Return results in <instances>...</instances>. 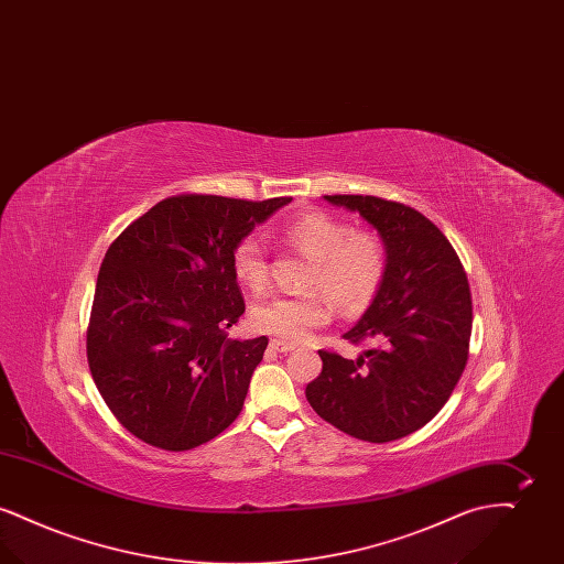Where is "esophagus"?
Instances as JSON below:
<instances>
[{
    "label": "esophagus",
    "mask_w": 564,
    "mask_h": 564,
    "mask_svg": "<svg viewBox=\"0 0 564 564\" xmlns=\"http://www.w3.org/2000/svg\"><path fill=\"white\" fill-rule=\"evenodd\" d=\"M270 349L276 350V352H290V350H294V345H290V343H283V340H270Z\"/></svg>",
    "instance_id": "1"
}]
</instances>
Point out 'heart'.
I'll return each instance as SVG.
<instances>
[{"instance_id":"b5f03b06","label":"heart","mask_w":564,"mask_h":564,"mask_svg":"<svg viewBox=\"0 0 564 564\" xmlns=\"http://www.w3.org/2000/svg\"><path fill=\"white\" fill-rule=\"evenodd\" d=\"M279 239L311 258L306 288L332 294L343 311H364L378 294L387 251L375 232L352 230L347 221L313 209L288 219ZM232 272L242 288L262 292L269 283L267 247L253 237L242 239L232 251ZM322 292L269 297L251 308V323L279 340L302 343L332 319L334 306Z\"/></svg>"}]
</instances>
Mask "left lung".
Wrapping results in <instances>:
<instances>
[{
	"instance_id": "obj_1",
	"label": "left lung",
	"mask_w": 564,
	"mask_h": 564,
	"mask_svg": "<svg viewBox=\"0 0 564 564\" xmlns=\"http://www.w3.org/2000/svg\"><path fill=\"white\" fill-rule=\"evenodd\" d=\"M323 200L357 212L387 251L382 285L345 338L375 343L357 359L319 350L322 375L306 400L323 421L364 442H393L421 430L448 402L465 370L471 294L453 245L402 203L334 194Z\"/></svg>"
}]
</instances>
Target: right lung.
I'll return each mask as SVG.
<instances>
[{"instance_id": "1", "label": "right lung", "mask_w": 564, "mask_h": 564, "mask_svg": "<svg viewBox=\"0 0 564 564\" xmlns=\"http://www.w3.org/2000/svg\"><path fill=\"white\" fill-rule=\"evenodd\" d=\"M292 198H164L109 245L86 334L93 380L122 427L182 453L239 416L269 338H228L245 313L232 251Z\"/></svg>"}]
</instances>
